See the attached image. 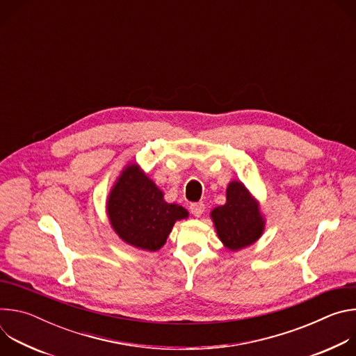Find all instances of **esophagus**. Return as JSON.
<instances>
[{
  "instance_id": "34e87169",
  "label": "esophagus",
  "mask_w": 356,
  "mask_h": 356,
  "mask_svg": "<svg viewBox=\"0 0 356 356\" xmlns=\"http://www.w3.org/2000/svg\"><path fill=\"white\" fill-rule=\"evenodd\" d=\"M204 209L206 206L202 204V202H191L190 204V211L194 217H201V214L204 213Z\"/></svg>"
}]
</instances>
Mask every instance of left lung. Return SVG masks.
I'll use <instances>...</instances> for the list:
<instances>
[{
    "instance_id": "8db88e82",
    "label": "left lung",
    "mask_w": 356,
    "mask_h": 356,
    "mask_svg": "<svg viewBox=\"0 0 356 356\" xmlns=\"http://www.w3.org/2000/svg\"><path fill=\"white\" fill-rule=\"evenodd\" d=\"M217 234L229 250L252 245L264 232L265 221L258 201L241 181H231L227 188V202L211 211Z\"/></svg>"
}]
</instances>
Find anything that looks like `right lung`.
Listing matches in <instances>:
<instances>
[{"mask_svg":"<svg viewBox=\"0 0 356 356\" xmlns=\"http://www.w3.org/2000/svg\"><path fill=\"white\" fill-rule=\"evenodd\" d=\"M107 213L122 241L149 252L161 249L175 222L188 217L181 206L166 202L158 186L135 163L124 169L113 187Z\"/></svg>","mask_w":356,"mask_h":356,"instance_id":"add662e5","label":"right lung"}]
</instances>
